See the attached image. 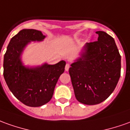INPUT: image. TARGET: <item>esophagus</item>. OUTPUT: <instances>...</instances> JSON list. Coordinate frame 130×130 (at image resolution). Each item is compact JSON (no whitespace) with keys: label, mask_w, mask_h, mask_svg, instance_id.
I'll return each mask as SVG.
<instances>
[{"label":"esophagus","mask_w":130,"mask_h":130,"mask_svg":"<svg viewBox=\"0 0 130 130\" xmlns=\"http://www.w3.org/2000/svg\"><path fill=\"white\" fill-rule=\"evenodd\" d=\"M69 68H70V64H69V63H67V64H66V67H65V70L67 71H68L69 69Z\"/></svg>","instance_id":"1"}]
</instances>
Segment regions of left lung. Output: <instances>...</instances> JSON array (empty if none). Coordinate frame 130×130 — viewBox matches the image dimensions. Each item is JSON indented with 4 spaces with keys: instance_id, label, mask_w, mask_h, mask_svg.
I'll use <instances>...</instances> for the list:
<instances>
[{
    "instance_id": "obj_1",
    "label": "left lung",
    "mask_w": 130,
    "mask_h": 130,
    "mask_svg": "<svg viewBox=\"0 0 130 130\" xmlns=\"http://www.w3.org/2000/svg\"><path fill=\"white\" fill-rule=\"evenodd\" d=\"M96 34L98 41L86 44L81 56L69 70L77 101L91 105L111 95L121 71V56L114 39L103 31Z\"/></svg>"
}]
</instances>
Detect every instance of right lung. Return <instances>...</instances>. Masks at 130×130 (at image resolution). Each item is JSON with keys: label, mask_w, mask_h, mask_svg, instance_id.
Segmentation results:
<instances>
[{"label": "right lung", "mask_w": 130, "mask_h": 130, "mask_svg": "<svg viewBox=\"0 0 130 130\" xmlns=\"http://www.w3.org/2000/svg\"><path fill=\"white\" fill-rule=\"evenodd\" d=\"M44 38L41 31L22 29L10 39L4 55L5 82L19 101L29 107L42 106L52 99L55 86L66 65L64 61L33 68L22 64L20 56L26 45L31 41H42Z\"/></svg>", "instance_id": "right-lung-1"}]
</instances>
